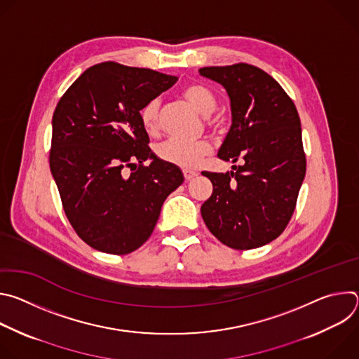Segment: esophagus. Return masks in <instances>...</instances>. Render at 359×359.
Instances as JSON below:
<instances>
[{"instance_id":"34e87169","label":"esophagus","mask_w":359,"mask_h":359,"mask_svg":"<svg viewBox=\"0 0 359 359\" xmlns=\"http://www.w3.org/2000/svg\"><path fill=\"white\" fill-rule=\"evenodd\" d=\"M183 176L186 180H191L194 176H197V173L194 170H189V169H184L183 170Z\"/></svg>"}]
</instances>
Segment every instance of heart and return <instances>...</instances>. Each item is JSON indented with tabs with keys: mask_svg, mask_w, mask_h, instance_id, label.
<instances>
[{
	"mask_svg": "<svg viewBox=\"0 0 359 359\" xmlns=\"http://www.w3.org/2000/svg\"><path fill=\"white\" fill-rule=\"evenodd\" d=\"M182 96L187 104L194 108L203 116H208L206 122L215 132H222L224 128V119L222 116H212L217 105L215 93L201 83H189L182 89ZM159 99H150L140 109V121L143 128L149 133H156L159 129ZM159 159L166 163L179 166L182 169L196 168L203 158L212 151V146L206 140H186L179 137H170L161 143L156 149Z\"/></svg>",
	"mask_w": 359,
	"mask_h": 359,
	"instance_id": "obj_1",
	"label": "heart"
}]
</instances>
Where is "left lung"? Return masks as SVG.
<instances>
[{
	"label": "left lung",
	"instance_id": "left-lung-1",
	"mask_svg": "<svg viewBox=\"0 0 359 359\" xmlns=\"http://www.w3.org/2000/svg\"><path fill=\"white\" fill-rule=\"evenodd\" d=\"M198 72L222 83L231 102L233 123L219 158L244 162L233 166L236 172L201 173L213 184L201 217L227 247H262L285 230L305 177L297 108L281 85L254 65L204 67Z\"/></svg>",
	"mask_w": 359,
	"mask_h": 359
}]
</instances>
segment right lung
Instances as JSON below:
<instances>
[{
	"label": "right lung",
	"instance_id": "right-lung-1",
	"mask_svg": "<svg viewBox=\"0 0 359 359\" xmlns=\"http://www.w3.org/2000/svg\"><path fill=\"white\" fill-rule=\"evenodd\" d=\"M176 81L109 61L88 68L58 102L49 168L71 226L95 250L123 255L139 248L184 180L177 166L153 155L140 121L146 102Z\"/></svg>",
	"mask_w": 359,
	"mask_h": 359
}]
</instances>
